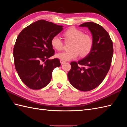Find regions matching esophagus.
Returning <instances> with one entry per match:
<instances>
[{
  "instance_id": "34e87169",
  "label": "esophagus",
  "mask_w": 127,
  "mask_h": 127,
  "mask_svg": "<svg viewBox=\"0 0 127 127\" xmlns=\"http://www.w3.org/2000/svg\"><path fill=\"white\" fill-rule=\"evenodd\" d=\"M60 62H61V64H64L65 62V61H62V60H61Z\"/></svg>"
}]
</instances>
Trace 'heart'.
<instances>
[{
    "mask_svg": "<svg viewBox=\"0 0 127 127\" xmlns=\"http://www.w3.org/2000/svg\"><path fill=\"white\" fill-rule=\"evenodd\" d=\"M63 36L66 41H71L68 51L57 53L56 57L63 61H70L76 58L79 56L84 57L90 53L92 49L93 40L90 35L85 34L81 30L71 27L63 33ZM52 47L56 50L60 51L63 48V44L58 36L52 37L51 40Z\"/></svg>",
    "mask_w": 127,
    "mask_h": 127,
    "instance_id": "b5f03b06",
    "label": "heart"
}]
</instances>
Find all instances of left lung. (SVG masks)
Returning <instances> with one entry per match:
<instances>
[{"mask_svg": "<svg viewBox=\"0 0 127 127\" xmlns=\"http://www.w3.org/2000/svg\"><path fill=\"white\" fill-rule=\"evenodd\" d=\"M79 26L87 27L90 31L93 45L84 58L71 62L68 77L75 88L86 92L98 87L105 79L111 66L114 48L109 34L101 26L90 22Z\"/></svg>", "mask_w": 127, "mask_h": 127, "instance_id": "1", "label": "left lung"}]
</instances>
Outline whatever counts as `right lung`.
<instances>
[{"mask_svg":"<svg viewBox=\"0 0 127 127\" xmlns=\"http://www.w3.org/2000/svg\"><path fill=\"white\" fill-rule=\"evenodd\" d=\"M63 27L41 20L19 34L13 51L15 66L20 79L29 88L45 87L51 81L53 70L60 66L58 58H49L55 53L51 39L63 30Z\"/></svg>","mask_w":127,"mask_h":127,"instance_id":"obj_1","label":"right lung"}]
</instances>
